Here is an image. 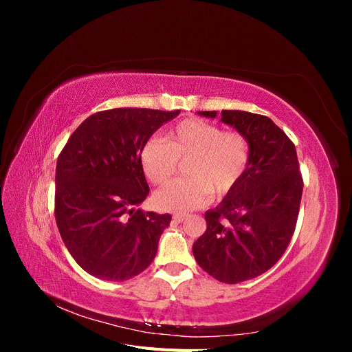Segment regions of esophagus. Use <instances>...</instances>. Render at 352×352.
Wrapping results in <instances>:
<instances>
[{
  "mask_svg": "<svg viewBox=\"0 0 352 352\" xmlns=\"http://www.w3.org/2000/svg\"><path fill=\"white\" fill-rule=\"evenodd\" d=\"M188 216L186 214H180V212H176V214H173V220L177 221V223H182Z\"/></svg>",
  "mask_w": 352,
  "mask_h": 352,
  "instance_id": "34e87169",
  "label": "esophagus"
}]
</instances>
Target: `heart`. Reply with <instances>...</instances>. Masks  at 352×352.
<instances>
[{
    "instance_id": "b5f03b06",
    "label": "heart",
    "mask_w": 352,
    "mask_h": 352,
    "mask_svg": "<svg viewBox=\"0 0 352 352\" xmlns=\"http://www.w3.org/2000/svg\"><path fill=\"white\" fill-rule=\"evenodd\" d=\"M250 146L238 132H221L219 126L186 119L170 127L164 140L153 138L141 150L145 176L155 185L172 179L179 162L185 164L188 179L170 184L154 195V204L163 211L186 212L206 206L216 195H226L247 170Z\"/></svg>"
}]
</instances>
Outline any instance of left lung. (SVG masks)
Segmentation results:
<instances>
[{"mask_svg":"<svg viewBox=\"0 0 352 352\" xmlns=\"http://www.w3.org/2000/svg\"><path fill=\"white\" fill-rule=\"evenodd\" d=\"M216 119L217 111H198ZM221 122L250 146L247 170L220 204L206 211L207 229L192 252L202 270L223 283H239L278 263L294 235L302 195L296 150L265 116L223 110Z\"/></svg>","mask_w":352,"mask_h":352,"instance_id":"8db88e82","label":"left lung"}]
</instances>
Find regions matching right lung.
Instances as JSON below:
<instances>
[{"label": "right lung", "instance_id": "add662e5", "mask_svg": "<svg viewBox=\"0 0 352 352\" xmlns=\"http://www.w3.org/2000/svg\"><path fill=\"white\" fill-rule=\"evenodd\" d=\"M179 113H95L63 148L56 167L57 228L74 261L95 278L127 280L154 260L172 216L138 208L150 194L141 150Z\"/></svg>", "mask_w": 352, "mask_h": 352}]
</instances>
